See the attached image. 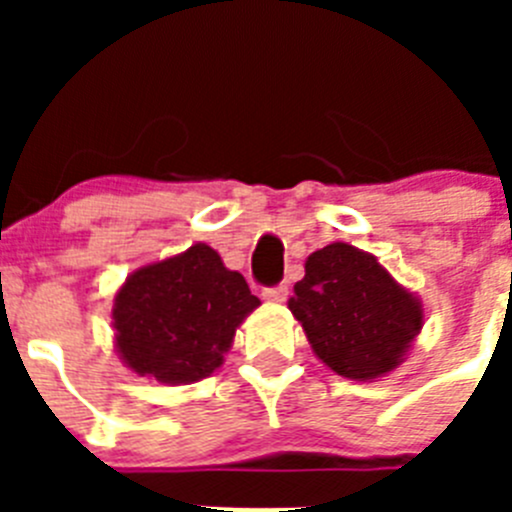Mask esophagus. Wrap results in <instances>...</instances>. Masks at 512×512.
<instances>
[{
    "mask_svg": "<svg viewBox=\"0 0 512 512\" xmlns=\"http://www.w3.org/2000/svg\"><path fill=\"white\" fill-rule=\"evenodd\" d=\"M289 295V287L287 284H277V287H266L264 292H261V297H264L266 302H284Z\"/></svg>",
    "mask_w": 512,
    "mask_h": 512,
    "instance_id": "34e87169",
    "label": "esophagus"
}]
</instances>
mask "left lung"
Returning a JSON list of instances; mask_svg holds the SVG:
<instances>
[{
  "instance_id": "8db88e82",
  "label": "left lung",
  "mask_w": 512,
  "mask_h": 512,
  "mask_svg": "<svg viewBox=\"0 0 512 512\" xmlns=\"http://www.w3.org/2000/svg\"><path fill=\"white\" fill-rule=\"evenodd\" d=\"M289 310L312 354L356 382L395 372L423 328V302L374 253L330 243L310 253Z\"/></svg>"
}]
</instances>
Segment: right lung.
I'll list each match as a JSON object with an SVG mask.
<instances>
[{
    "label": "right lung",
    "instance_id": "add662e5",
    "mask_svg": "<svg viewBox=\"0 0 512 512\" xmlns=\"http://www.w3.org/2000/svg\"><path fill=\"white\" fill-rule=\"evenodd\" d=\"M261 300L207 243L140 266L112 305L115 348L138 377L192 384L223 366L235 330Z\"/></svg>",
    "mask_w": 512,
    "mask_h": 512
}]
</instances>
